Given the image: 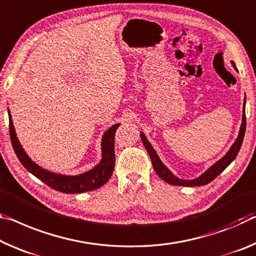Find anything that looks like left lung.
<instances>
[{"mask_svg": "<svg viewBox=\"0 0 256 256\" xmlns=\"http://www.w3.org/2000/svg\"><path fill=\"white\" fill-rule=\"evenodd\" d=\"M231 64H232L234 70H237L236 64H234V62H231ZM245 106H246V96L244 98V104H242V124H240V128H239L237 139L234 140V142L231 146L230 149L226 152V154L222 158H220L218 162H216L212 166L206 170L204 173H202L200 176L194 178V179H180L179 176H176L171 170H170L168 166H166L163 162L160 160V156L152 144L149 142V140L146 138L144 132H140V136L141 140H142V144L147 149V152L149 154L150 160H152V163L154 166V170H155L156 173L158 174V176L162 180H164L165 182H168L170 184L173 186H205L210 184V181H213L216 178L221 174L224 170L228 168V166L232 163L234 158L238 155L239 149L242 147V140H244V136H245V130H246V116H245Z\"/></svg>", "mask_w": 256, "mask_h": 256, "instance_id": "8db88e82", "label": "left lung"}]
</instances>
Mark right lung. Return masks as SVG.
<instances>
[{"instance_id":"add662e5","label":"right lung","mask_w":256,"mask_h":256,"mask_svg":"<svg viewBox=\"0 0 256 256\" xmlns=\"http://www.w3.org/2000/svg\"><path fill=\"white\" fill-rule=\"evenodd\" d=\"M8 114H9L11 144L18 160L25 166L28 172H30L50 188L64 194H82L100 188L110 179L114 168H115L114 141H115L116 130L120 125V123L112 125L102 134V138H101V160L99 163L86 172L76 174V176H67V174L51 172L46 168H43L27 155L22 144L19 142L9 109H8Z\"/></svg>"}]
</instances>
